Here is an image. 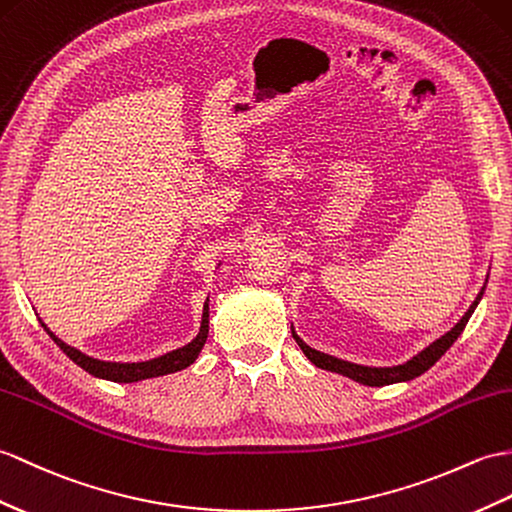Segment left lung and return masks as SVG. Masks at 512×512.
Segmentation results:
<instances>
[{"label":"left lung","mask_w":512,"mask_h":512,"mask_svg":"<svg viewBox=\"0 0 512 512\" xmlns=\"http://www.w3.org/2000/svg\"><path fill=\"white\" fill-rule=\"evenodd\" d=\"M482 294H484V288L480 290L478 296H475V301L471 303V307L465 312V316H462L458 323L447 331L445 336L434 340L430 347H425L421 353L414 355L412 360L403 362V364H397V366L353 364V362L336 358V355H329V353L312 349L310 344H305L299 336H296L294 327H292V336H294L296 344H299V347H301V351L307 355V360H310L312 364H316L318 368H323V371L340 373V375L353 379V382H360L364 386H388V384H397V382H410V379L423 375L427 368H432L438 360L443 358L445 351L451 347V344L458 340V336L462 334V329L467 327L471 314L475 312V307H478Z\"/></svg>","instance_id":"obj_1"}]
</instances>
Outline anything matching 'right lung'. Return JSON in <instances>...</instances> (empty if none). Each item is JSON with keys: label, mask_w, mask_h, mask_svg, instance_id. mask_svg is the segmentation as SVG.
Returning <instances> with one entry per match:
<instances>
[{"label": "right lung", "mask_w": 512, "mask_h": 512, "mask_svg": "<svg viewBox=\"0 0 512 512\" xmlns=\"http://www.w3.org/2000/svg\"><path fill=\"white\" fill-rule=\"evenodd\" d=\"M41 325L47 331V336H50L58 344V349H61L71 362L78 364L82 371H87L93 377L109 379V382H115V384H135V382H141V379L161 377V375L183 371V368H187L189 364L196 362L202 347H205L207 334H209V299L205 301V307H202V320H200L198 336L192 342H187L185 347L168 351V353L159 355V358H152V360H146V362H104V360H95V358H91V355L82 353L74 347H69V344H65L61 338L54 336L52 331L47 329L45 323H41Z\"/></svg>", "instance_id": "right-lung-1"}]
</instances>
